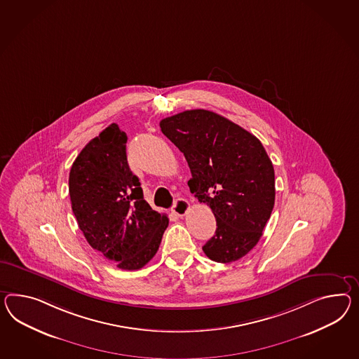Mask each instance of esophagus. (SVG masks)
I'll return each mask as SVG.
<instances>
[{"label":"esophagus","instance_id":"1","mask_svg":"<svg viewBox=\"0 0 359 359\" xmlns=\"http://www.w3.org/2000/svg\"><path fill=\"white\" fill-rule=\"evenodd\" d=\"M189 210H190V204H189V202H187L186 199L180 198V199L175 201V205H173V208H172V212L175 213V216H178V217H184Z\"/></svg>","mask_w":359,"mask_h":359}]
</instances>
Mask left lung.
Here are the masks:
<instances>
[{
  "label": "left lung",
  "mask_w": 359,
  "mask_h": 359,
  "mask_svg": "<svg viewBox=\"0 0 359 359\" xmlns=\"http://www.w3.org/2000/svg\"><path fill=\"white\" fill-rule=\"evenodd\" d=\"M184 155L190 191L211 208L217 228L207 257L231 263L257 246L275 205V170L260 140L215 111L193 109L160 121Z\"/></svg>",
  "instance_id": "obj_1"
}]
</instances>
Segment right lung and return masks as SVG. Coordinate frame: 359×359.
<instances>
[{
  "label": "right lung",
  "instance_id": "add662e5",
  "mask_svg": "<svg viewBox=\"0 0 359 359\" xmlns=\"http://www.w3.org/2000/svg\"><path fill=\"white\" fill-rule=\"evenodd\" d=\"M126 142L117 123L90 140L70 169L69 194L90 246L121 269L135 271L155 257L169 219L144 201Z\"/></svg>",
  "mask_w": 359,
  "mask_h": 359
}]
</instances>
